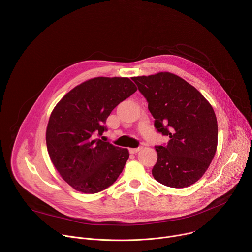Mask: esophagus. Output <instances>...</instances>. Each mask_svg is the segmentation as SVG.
Segmentation results:
<instances>
[{
  "label": "esophagus",
  "instance_id": "34e87169",
  "mask_svg": "<svg viewBox=\"0 0 252 252\" xmlns=\"http://www.w3.org/2000/svg\"><path fill=\"white\" fill-rule=\"evenodd\" d=\"M141 150V148H136V149H129V153L130 154H136Z\"/></svg>",
  "mask_w": 252,
  "mask_h": 252
}]
</instances>
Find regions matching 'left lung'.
Here are the masks:
<instances>
[{"label":"left lung","instance_id":"1","mask_svg":"<svg viewBox=\"0 0 252 252\" xmlns=\"http://www.w3.org/2000/svg\"><path fill=\"white\" fill-rule=\"evenodd\" d=\"M149 102L155 126L169 136L156 147V181L183 189L204 174L218 149V121L211 104L190 84L168 71L131 78Z\"/></svg>","mask_w":252,"mask_h":252}]
</instances>
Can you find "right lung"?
I'll return each instance as SVG.
<instances>
[{
	"instance_id": "right-lung-1",
	"label": "right lung",
	"mask_w": 252,
	"mask_h": 252,
	"mask_svg": "<svg viewBox=\"0 0 252 252\" xmlns=\"http://www.w3.org/2000/svg\"><path fill=\"white\" fill-rule=\"evenodd\" d=\"M128 78L97 77L65 94L50 116L46 141L50 158L63 181L84 193L112 186L129 153L94 138L101 135L107 117L136 92Z\"/></svg>"
}]
</instances>
